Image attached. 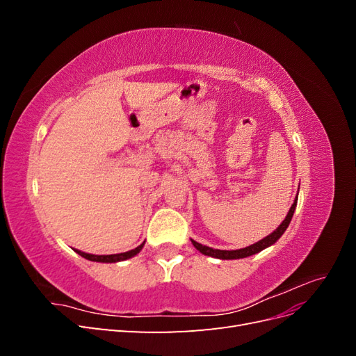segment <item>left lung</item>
<instances>
[{
  "label": "left lung",
  "mask_w": 356,
  "mask_h": 356,
  "mask_svg": "<svg viewBox=\"0 0 356 356\" xmlns=\"http://www.w3.org/2000/svg\"><path fill=\"white\" fill-rule=\"evenodd\" d=\"M296 207H297V199L294 200L293 207H291L288 215L285 217V220L282 221V224L279 225V227L272 233L268 234L267 238L261 239L260 242H257L251 246H246V248H242V250H236V251H222V250H213V248H209V246H204V245H200L197 243L196 241H191L193 245H195V248L197 251H200L202 254L204 255H209V257H215V258H221V260H236V258H245V257H250V255H254L257 252L263 251L264 248L273 245L281 236L284 234V232L288 229V225L291 222V218H293L294 215V211H296Z\"/></svg>",
  "instance_id": "obj_1"
}]
</instances>
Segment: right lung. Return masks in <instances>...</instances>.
Returning a JSON list of instances; mask_svg holds the SVG:
<instances>
[{
	"label": "right lung",
	"instance_id": "add662e5",
	"mask_svg": "<svg viewBox=\"0 0 356 356\" xmlns=\"http://www.w3.org/2000/svg\"><path fill=\"white\" fill-rule=\"evenodd\" d=\"M144 243L139 245L138 248H135V250H131L127 252H122V254H113V255H92V254H86V252H81L79 250H74L75 252H77L79 255H81L83 258H86V260H90V261H98V263H115V261H123V260H127V258H131L134 255H136L139 251L143 250Z\"/></svg>",
	"mask_w": 356,
	"mask_h": 356
}]
</instances>
